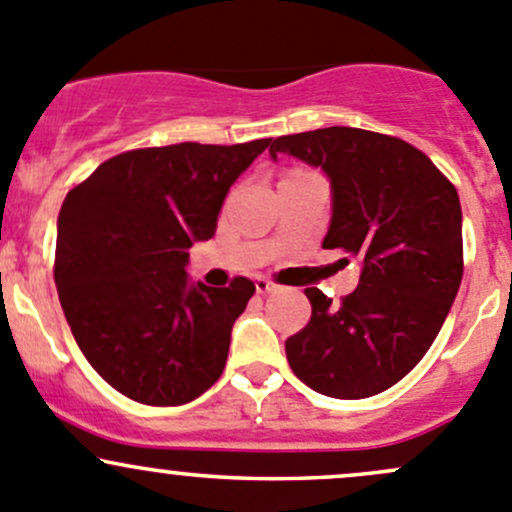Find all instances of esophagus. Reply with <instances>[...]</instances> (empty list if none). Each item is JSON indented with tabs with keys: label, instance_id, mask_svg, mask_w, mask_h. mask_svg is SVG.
<instances>
[{
	"label": "esophagus",
	"instance_id": "obj_1",
	"mask_svg": "<svg viewBox=\"0 0 512 512\" xmlns=\"http://www.w3.org/2000/svg\"><path fill=\"white\" fill-rule=\"evenodd\" d=\"M255 289L260 294H270V292H275L277 289V285L272 280H267V277H257L255 280Z\"/></svg>",
	"mask_w": 512,
	"mask_h": 512
}]
</instances>
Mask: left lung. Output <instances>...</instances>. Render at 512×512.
<instances>
[{
    "label": "left lung",
    "instance_id": "8db88e82",
    "mask_svg": "<svg viewBox=\"0 0 512 512\" xmlns=\"http://www.w3.org/2000/svg\"><path fill=\"white\" fill-rule=\"evenodd\" d=\"M280 153L327 175L332 220L322 247L361 265L359 287L342 304L304 289L312 319L285 342L289 366L332 399L381 394L428 352L461 287L456 188L411 143L361 128L280 136L270 158Z\"/></svg>",
    "mask_w": 512,
    "mask_h": 512
}]
</instances>
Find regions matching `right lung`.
<instances>
[{"label":"right lung","instance_id":"obj_1","mask_svg":"<svg viewBox=\"0 0 512 512\" xmlns=\"http://www.w3.org/2000/svg\"><path fill=\"white\" fill-rule=\"evenodd\" d=\"M267 146L128 151L66 195L54 265L61 309L89 364L128 399L188 404L223 374L255 285L193 282L188 250L215 235L232 183Z\"/></svg>","mask_w":512,"mask_h":512}]
</instances>
